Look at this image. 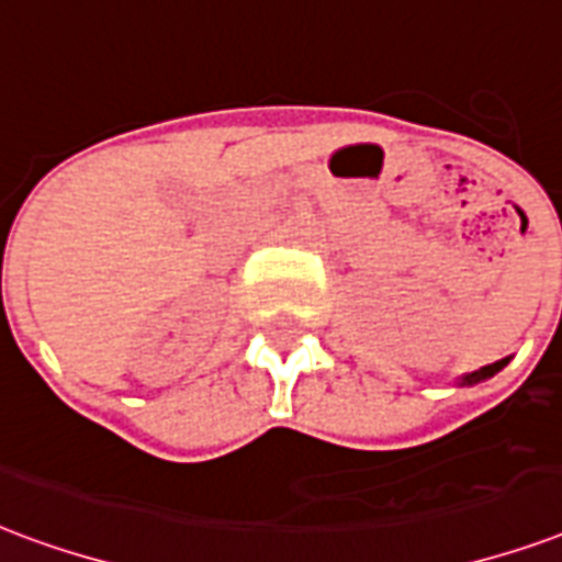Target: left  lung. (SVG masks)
Returning a JSON list of instances; mask_svg holds the SVG:
<instances>
[{
	"label": "left lung",
	"instance_id": "8db88e82",
	"mask_svg": "<svg viewBox=\"0 0 562 562\" xmlns=\"http://www.w3.org/2000/svg\"><path fill=\"white\" fill-rule=\"evenodd\" d=\"M509 362V357H504V359H498V362H492V366H483V368H477V371H471V374H462L460 380H457V385H477V383H483V380H490V376H495L501 371V368L507 366Z\"/></svg>",
	"mask_w": 562,
	"mask_h": 562
}]
</instances>
